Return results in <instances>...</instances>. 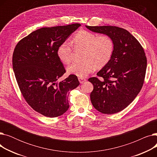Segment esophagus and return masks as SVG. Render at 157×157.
<instances>
[{
  "mask_svg": "<svg viewBox=\"0 0 157 157\" xmlns=\"http://www.w3.org/2000/svg\"><path fill=\"white\" fill-rule=\"evenodd\" d=\"M78 79H79V83H83L85 81H86V79H85V78H78Z\"/></svg>",
  "mask_w": 157,
  "mask_h": 157,
  "instance_id": "obj_1",
  "label": "esophagus"
}]
</instances>
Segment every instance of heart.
<instances>
[{
  "mask_svg": "<svg viewBox=\"0 0 157 157\" xmlns=\"http://www.w3.org/2000/svg\"><path fill=\"white\" fill-rule=\"evenodd\" d=\"M74 49H83L81 62H74L68 66V74L83 78L95 69H100L111 60L114 50L113 39L108 35L97 34L85 30L78 31L72 40ZM73 48L68 42H63L57 49V56L65 64L72 59Z\"/></svg>",
  "mask_w": 157,
  "mask_h": 157,
  "instance_id": "1",
  "label": "heart"
}]
</instances>
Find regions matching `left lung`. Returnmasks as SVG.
Wrapping results in <instances>:
<instances>
[{"instance_id": "8db88e82", "label": "left lung", "mask_w": 157, "mask_h": 157, "mask_svg": "<svg viewBox=\"0 0 157 157\" xmlns=\"http://www.w3.org/2000/svg\"><path fill=\"white\" fill-rule=\"evenodd\" d=\"M92 32L109 36L114 50L109 62L88 81L94 90L90 99L99 112L118 113L132 102L143 87L147 59L139 41L127 30L115 26H87Z\"/></svg>"}]
</instances>
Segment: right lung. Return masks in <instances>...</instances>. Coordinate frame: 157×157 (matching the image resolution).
I'll use <instances>...</instances> for the list:
<instances>
[{
  "label": "right lung",
  "mask_w": 157,
  "mask_h": 157,
  "mask_svg": "<svg viewBox=\"0 0 157 157\" xmlns=\"http://www.w3.org/2000/svg\"><path fill=\"white\" fill-rule=\"evenodd\" d=\"M81 26L43 27L32 32L16 44L13 55V68L25 100L37 113L49 118L59 117L69 108V91L79 85L77 76L65 72L57 56V49Z\"/></svg>",
  "instance_id": "obj_1"
}]
</instances>
